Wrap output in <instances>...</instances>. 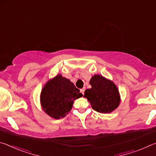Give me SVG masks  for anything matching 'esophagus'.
Here are the masks:
<instances>
[{
  "instance_id": "1",
  "label": "esophagus",
  "mask_w": 156,
  "mask_h": 156,
  "mask_svg": "<svg viewBox=\"0 0 156 156\" xmlns=\"http://www.w3.org/2000/svg\"><path fill=\"white\" fill-rule=\"evenodd\" d=\"M84 90H85V89H84V88H83V89H80V92L83 94H84Z\"/></svg>"
}]
</instances>
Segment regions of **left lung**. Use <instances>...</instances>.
<instances>
[{
	"label": "left lung",
	"instance_id": "8db88e82",
	"mask_svg": "<svg viewBox=\"0 0 156 156\" xmlns=\"http://www.w3.org/2000/svg\"><path fill=\"white\" fill-rule=\"evenodd\" d=\"M89 84L91 88L84 91V97L87 98L93 109L99 113H109L117 109L121 101L120 95L112 80L95 74Z\"/></svg>",
	"mask_w": 156,
	"mask_h": 156
}]
</instances>
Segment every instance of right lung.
<instances>
[{
	"label": "right lung",
	"mask_w": 156,
	"mask_h": 156,
	"mask_svg": "<svg viewBox=\"0 0 156 156\" xmlns=\"http://www.w3.org/2000/svg\"><path fill=\"white\" fill-rule=\"evenodd\" d=\"M83 94L69 79L58 74L49 79L42 89L40 101L42 109L54 119L64 118L72 109L73 100Z\"/></svg>",
	"instance_id": "add662e5"
}]
</instances>
